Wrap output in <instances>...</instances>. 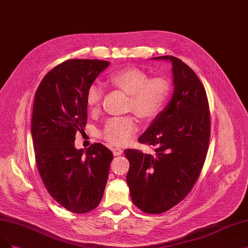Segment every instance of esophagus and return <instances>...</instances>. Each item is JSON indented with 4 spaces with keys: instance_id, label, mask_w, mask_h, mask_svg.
Masks as SVG:
<instances>
[{
    "instance_id": "esophagus-1",
    "label": "esophagus",
    "mask_w": 248,
    "mask_h": 248,
    "mask_svg": "<svg viewBox=\"0 0 248 248\" xmlns=\"http://www.w3.org/2000/svg\"><path fill=\"white\" fill-rule=\"evenodd\" d=\"M112 151H113L114 156H120V155H122V153H123V151L121 149H119V148H113Z\"/></svg>"
}]
</instances>
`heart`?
<instances>
[{
	"instance_id": "obj_1",
	"label": "heart",
	"mask_w": 248,
	"mask_h": 248,
	"mask_svg": "<svg viewBox=\"0 0 248 248\" xmlns=\"http://www.w3.org/2000/svg\"><path fill=\"white\" fill-rule=\"evenodd\" d=\"M107 82L110 86L128 94L126 109L142 120L156 118L164 109L171 93V85L163 78H150L139 69H123L110 74ZM104 98V90L97 84H91L86 92L89 108L97 109ZM138 131V123L131 116L112 118L107 121L101 138L114 147L125 146Z\"/></svg>"
}]
</instances>
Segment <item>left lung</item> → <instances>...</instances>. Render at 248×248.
<instances>
[{"instance_id":"1","label":"left lung","mask_w":248,"mask_h":248,"mask_svg":"<svg viewBox=\"0 0 248 248\" xmlns=\"http://www.w3.org/2000/svg\"><path fill=\"white\" fill-rule=\"evenodd\" d=\"M174 92L168 106L140 136L155 155L124 151L129 161L126 181L136 207L163 213L191 192L205 162L210 139V113L205 88L190 66L171 55Z\"/></svg>"}]
</instances>
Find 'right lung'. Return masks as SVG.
<instances>
[{
  "instance_id": "obj_1",
  "label": "right lung",
  "mask_w": 248,
  "mask_h": 248,
  "mask_svg": "<svg viewBox=\"0 0 248 248\" xmlns=\"http://www.w3.org/2000/svg\"><path fill=\"white\" fill-rule=\"evenodd\" d=\"M108 64L69 59L43 78L35 94L31 130L39 173L51 197L74 213L98 206L113 160L99 142L86 152L75 148L76 133L87 121V89Z\"/></svg>"
}]
</instances>
